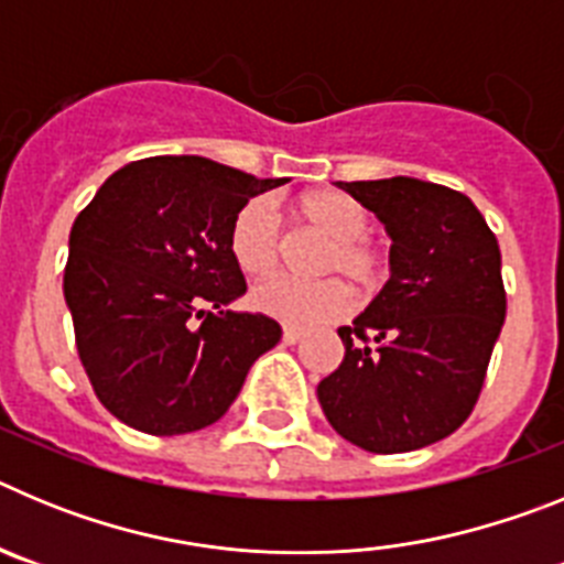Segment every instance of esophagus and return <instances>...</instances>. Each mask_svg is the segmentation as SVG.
<instances>
[{
  "instance_id": "obj_1",
  "label": "esophagus",
  "mask_w": 564,
  "mask_h": 564,
  "mask_svg": "<svg viewBox=\"0 0 564 564\" xmlns=\"http://www.w3.org/2000/svg\"><path fill=\"white\" fill-rule=\"evenodd\" d=\"M299 338H302V330H296V327H285V330H282V341L285 344H296Z\"/></svg>"
}]
</instances>
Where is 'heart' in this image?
Here are the masks:
<instances>
[{
  "instance_id": "heart-1",
  "label": "heart",
  "mask_w": 564,
  "mask_h": 564,
  "mask_svg": "<svg viewBox=\"0 0 564 564\" xmlns=\"http://www.w3.org/2000/svg\"><path fill=\"white\" fill-rule=\"evenodd\" d=\"M299 217L307 228L330 239L322 257V271L344 273L361 291H372L383 279V257L370 242L372 217L358 200L341 192H313L299 203ZM231 257L248 276H268L279 268L285 253L282 220L271 200L257 197L239 208L231 223ZM251 302L257 311L279 318L291 327H313L350 313L352 293L338 279L279 276L253 288Z\"/></svg>"
}]
</instances>
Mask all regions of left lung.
Masks as SVG:
<instances>
[{"label": "left lung", "instance_id": "left-lung-1", "mask_svg": "<svg viewBox=\"0 0 564 564\" xmlns=\"http://www.w3.org/2000/svg\"><path fill=\"white\" fill-rule=\"evenodd\" d=\"M390 234V279L338 327L344 361L316 387L344 441L423 449L471 415L506 322L500 246L455 188L417 177L338 183Z\"/></svg>", "mask_w": 564, "mask_h": 564}]
</instances>
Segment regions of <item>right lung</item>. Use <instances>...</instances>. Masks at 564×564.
<instances>
[{
    "instance_id": "1",
    "label": "right lung",
    "mask_w": 564,
    "mask_h": 564,
    "mask_svg": "<svg viewBox=\"0 0 564 564\" xmlns=\"http://www.w3.org/2000/svg\"><path fill=\"white\" fill-rule=\"evenodd\" d=\"M282 183L163 154L118 169L78 214L64 299L89 383L118 421L147 435L212 426L276 347L271 316L226 311L246 293L228 237L239 208Z\"/></svg>"
}]
</instances>
